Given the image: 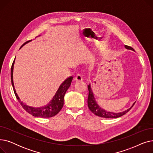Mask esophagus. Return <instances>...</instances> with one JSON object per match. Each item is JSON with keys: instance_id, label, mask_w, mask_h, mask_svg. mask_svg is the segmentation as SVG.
Returning a JSON list of instances; mask_svg holds the SVG:
<instances>
[{"instance_id": "obj_1", "label": "esophagus", "mask_w": 153, "mask_h": 153, "mask_svg": "<svg viewBox=\"0 0 153 153\" xmlns=\"http://www.w3.org/2000/svg\"><path fill=\"white\" fill-rule=\"evenodd\" d=\"M74 80L76 81H81L82 80V76L81 74H77L74 77Z\"/></svg>"}]
</instances>
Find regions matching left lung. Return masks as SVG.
I'll return each mask as SVG.
<instances>
[{"label": "left lung", "mask_w": 153, "mask_h": 153, "mask_svg": "<svg viewBox=\"0 0 153 153\" xmlns=\"http://www.w3.org/2000/svg\"><path fill=\"white\" fill-rule=\"evenodd\" d=\"M125 47L127 50H131L134 51V49L131 46L125 45ZM88 90H89V96H88L87 99V105L88 107H89V110L92 112L95 115L99 116L100 117H103L105 118H116L123 116V115L126 114L128 111H129L130 109L133 107L134 105L135 102L133 104V105L130 108L127 109L125 111H123L122 112H120V113H114V112L107 111V110L102 108L99 107V105L97 104V102L95 101V97L94 96V94L92 92V90L91 89V85H88Z\"/></svg>", "instance_id": "left-lung-1"}]
</instances>
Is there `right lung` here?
<instances>
[{"label": "right lung", "mask_w": 153, "mask_h": 153, "mask_svg": "<svg viewBox=\"0 0 153 153\" xmlns=\"http://www.w3.org/2000/svg\"><path fill=\"white\" fill-rule=\"evenodd\" d=\"M31 40H29V41L25 42L23 45L20 47V48L25 44L28 43V42H31ZM15 59L12 63V65L11 67V81H12V85L13 89V91L15 93V95L17 97V100L21 104L22 107L27 111L28 114L32 115L36 117H39V118H50L55 116L57 115L61 108L63 107L64 105V97L65 95L68 88L70 87L72 77V76L68 77L65 81H64L59 86L58 90L56 92L54 97H53L52 100L48 103L47 105L45 107H40V108H35L30 107L24 103H23L19 97L18 96L17 94L16 93V91L14 87L13 84V65L15 62Z\"/></svg>", "instance_id": "right-lung-1"}]
</instances>
